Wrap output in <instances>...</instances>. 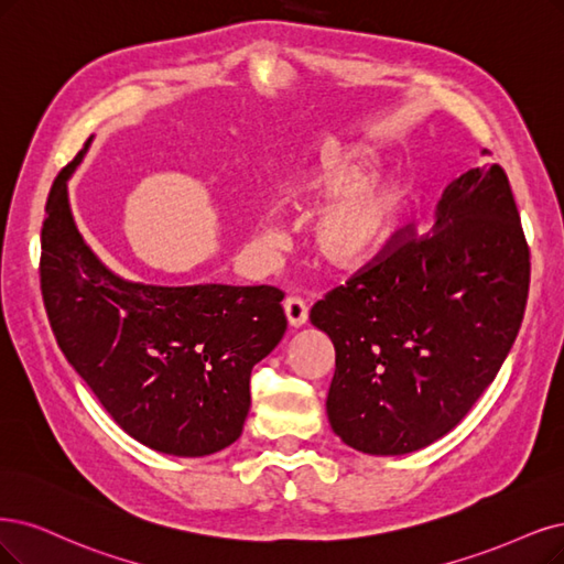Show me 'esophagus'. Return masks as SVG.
I'll use <instances>...</instances> for the list:
<instances>
[{
    "instance_id": "34e87169",
    "label": "esophagus",
    "mask_w": 564,
    "mask_h": 564,
    "mask_svg": "<svg viewBox=\"0 0 564 564\" xmlns=\"http://www.w3.org/2000/svg\"><path fill=\"white\" fill-rule=\"evenodd\" d=\"M283 308H285V316H288V323L293 327H300L306 323L308 318V304L297 297V295H288L285 302H283Z\"/></svg>"
}]
</instances>
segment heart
Here are the masks:
<instances>
[{
  "label": "heart",
  "mask_w": 564,
  "mask_h": 564,
  "mask_svg": "<svg viewBox=\"0 0 564 564\" xmlns=\"http://www.w3.org/2000/svg\"><path fill=\"white\" fill-rule=\"evenodd\" d=\"M369 158L358 149H327L318 164L288 187L290 204H321L332 196L311 229L316 253L335 269L369 262L398 227L404 185L394 178H366Z\"/></svg>",
  "instance_id": "heart-1"
}]
</instances>
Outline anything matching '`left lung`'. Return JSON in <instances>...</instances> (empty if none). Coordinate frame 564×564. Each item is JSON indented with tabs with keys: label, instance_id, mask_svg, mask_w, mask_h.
<instances>
[{
	"label": "left lung",
	"instance_id": "left-lung-1",
	"mask_svg": "<svg viewBox=\"0 0 564 564\" xmlns=\"http://www.w3.org/2000/svg\"><path fill=\"white\" fill-rule=\"evenodd\" d=\"M528 290L530 246L507 172L474 166L446 187L432 229H394L311 306L335 344L332 430L369 455H404L451 432L495 381Z\"/></svg>",
	"mask_w": 564,
	"mask_h": 564
}]
</instances>
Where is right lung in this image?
Masks as SVG:
<instances>
[{"label":"right lung","instance_id":"obj_1","mask_svg":"<svg viewBox=\"0 0 564 564\" xmlns=\"http://www.w3.org/2000/svg\"><path fill=\"white\" fill-rule=\"evenodd\" d=\"M41 227V295L65 358L111 419L166 455L199 457L239 440L250 371L288 327L274 285L162 288L122 281L83 241L67 178Z\"/></svg>","mask_w":564,"mask_h":564}]
</instances>
